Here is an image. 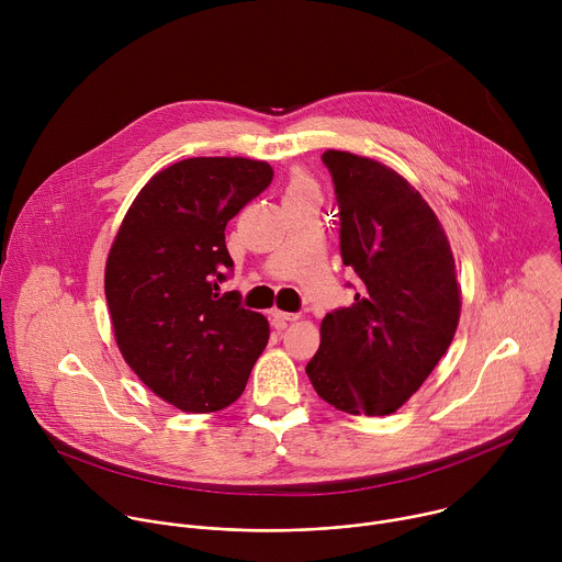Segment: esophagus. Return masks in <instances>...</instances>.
<instances>
[{"label":"esophagus","mask_w":562,"mask_h":562,"mask_svg":"<svg viewBox=\"0 0 562 562\" xmlns=\"http://www.w3.org/2000/svg\"><path fill=\"white\" fill-rule=\"evenodd\" d=\"M271 317H273V323H278V325H286V323H295V319L300 317L297 313H286V311H271Z\"/></svg>","instance_id":"obj_1"}]
</instances>
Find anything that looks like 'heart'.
<instances>
[{"instance_id": "obj_1", "label": "heart", "mask_w": 562, "mask_h": 562, "mask_svg": "<svg viewBox=\"0 0 562 562\" xmlns=\"http://www.w3.org/2000/svg\"><path fill=\"white\" fill-rule=\"evenodd\" d=\"M293 189H304V191H313V187H311V180L306 178V176H295L293 178V182H291V191Z\"/></svg>"}]
</instances>
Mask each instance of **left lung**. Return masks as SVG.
I'll list each match as a JSON object with an SVG mask.
<instances>
[{
    "label": "left lung",
    "instance_id": "obj_1",
    "mask_svg": "<svg viewBox=\"0 0 562 562\" xmlns=\"http://www.w3.org/2000/svg\"><path fill=\"white\" fill-rule=\"evenodd\" d=\"M340 254L360 278L347 308L327 313L306 364L317 395L351 416L397 412L449 349L460 284L447 233L425 198L371 157L329 148Z\"/></svg>",
    "mask_w": 562,
    "mask_h": 562
}]
</instances>
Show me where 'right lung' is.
Wrapping results in <instances>:
<instances>
[{
	"label": "right lung",
	"instance_id": "add662e5",
	"mask_svg": "<svg viewBox=\"0 0 562 562\" xmlns=\"http://www.w3.org/2000/svg\"><path fill=\"white\" fill-rule=\"evenodd\" d=\"M273 180L249 157H189L155 173L111 245L104 291L117 349L135 375L187 414L243 395L269 319L220 293L233 267L224 228Z\"/></svg>",
	"mask_w": 562,
	"mask_h": 562
}]
</instances>
